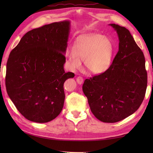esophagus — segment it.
<instances>
[{
	"label": "esophagus",
	"instance_id": "obj_1",
	"mask_svg": "<svg viewBox=\"0 0 153 153\" xmlns=\"http://www.w3.org/2000/svg\"><path fill=\"white\" fill-rule=\"evenodd\" d=\"M76 81H77V83H79V84H82V83H83V77H81V76H78L76 78Z\"/></svg>",
	"mask_w": 153,
	"mask_h": 153
}]
</instances>
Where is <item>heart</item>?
Wrapping results in <instances>:
<instances>
[{
    "label": "heart",
    "instance_id": "1",
    "mask_svg": "<svg viewBox=\"0 0 153 153\" xmlns=\"http://www.w3.org/2000/svg\"><path fill=\"white\" fill-rule=\"evenodd\" d=\"M114 47L108 37L94 34L83 37L74 50L67 52L66 58L71 70H78L84 60L86 69L93 74L105 72L110 66Z\"/></svg>",
    "mask_w": 153,
    "mask_h": 153
}]
</instances>
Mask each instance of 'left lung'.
<instances>
[{
  "mask_svg": "<svg viewBox=\"0 0 153 153\" xmlns=\"http://www.w3.org/2000/svg\"><path fill=\"white\" fill-rule=\"evenodd\" d=\"M118 35L119 50L105 72L86 79L83 91L100 121L114 123L137 110L145 98L147 73L144 54L124 27L111 24Z\"/></svg>",
  "mask_w": 153,
  "mask_h": 153,
  "instance_id": "left-lung-1",
  "label": "left lung"
}]
</instances>
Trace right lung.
Returning <instances> with one entry per match:
<instances>
[{
    "label": "right lung",
    "mask_w": 153,
    "mask_h": 153,
    "mask_svg": "<svg viewBox=\"0 0 153 153\" xmlns=\"http://www.w3.org/2000/svg\"><path fill=\"white\" fill-rule=\"evenodd\" d=\"M70 27L66 20L33 29L10 53L6 91L18 111L31 122H50L62 110L64 83L75 76L64 69Z\"/></svg>",
    "instance_id": "right-lung-1"
}]
</instances>
